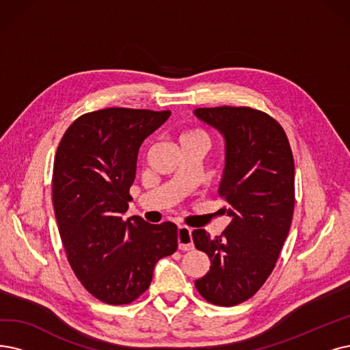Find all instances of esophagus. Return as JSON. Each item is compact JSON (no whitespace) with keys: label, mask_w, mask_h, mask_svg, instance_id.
<instances>
[{"label":"esophagus","mask_w":350,"mask_h":350,"mask_svg":"<svg viewBox=\"0 0 350 350\" xmlns=\"http://www.w3.org/2000/svg\"><path fill=\"white\" fill-rule=\"evenodd\" d=\"M192 230L187 226H179L178 227V247L183 251H189L193 248L192 243Z\"/></svg>","instance_id":"esophagus-1"}]
</instances>
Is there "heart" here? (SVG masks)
<instances>
[{
  "instance_id": "obj_1",
  "label": "heart",
  "mask_w": 350,
  "mask_h": 350,
  "mask_svg": "<svg viewBox=\"0 0 350 350\" xmlns=\"http://www.w3.org/2000/svg\"><path fill=\"white\" fill-rule=\"evenodd\" d=\"M179 141H180V144L198 142V141L208 144V135L201 129H188V131H184L183 133H180Z\"/></svg>"
}]
</instances>
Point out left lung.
<instances>
[{
    "instance_id": "8db88e82",
    "label": "left lung",
    "mask_w": 350,
    "mask_h": 350,
    "mask_svg": "<svg viewBox=\"0 0 350 350\" xmlns=\"http://www.w3.org/2000/svg\"><path fill=\"white\" fill-rule=\"evenodd\" d=\"M193 113L226 141L218 193L232 218L215 239L192 231L195 247L211 261L195 287L206 301L230 307L256 295L280 256L295 211V159L280 123L261 110L221 106Z\"/></svg>"
}]
</instances>
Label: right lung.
<instances>
[{
  "label": "right lung",
  "mask_w": 350,
  "mask_h": 350,
  "mask_svg": "<svg viewBox=\"0 0 350 350\" xmlns=\"http://www.w3.org/2000/svg\"><path fill=\"white\" fill-rule=\"evenodd\" d=\"M170 110L109 107L70 124L53 167V206L67 260L92 296L129 304L148 290L155 264L178 248L174 222L122 217L139 148Z\"/></svg>",
  "instance_id": "add662e5"
}]
</instances>
